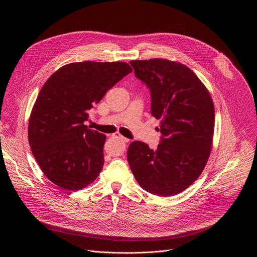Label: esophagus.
I'll use <instances>...</instances> for the list:
<instances>
[{"label":"esophagus","instance_id":"obj_1","mask_svg":"<svg viewBox=\"0 0 257 257\" xmlns=\"http://www.w3.org/2000/svg\"><path fill=\"white\" fill-rule=\"evenodd\" d=\"M113 136H114V137H116V138H118V139H120V140H122L123 142H126V143H127V142H129V139H128V138H126V137L122 136V135H121L120 133H118V132H117V133H115V134H113Z\"/></svg>","mask_w":257,"mask_h":257}]
</instances>
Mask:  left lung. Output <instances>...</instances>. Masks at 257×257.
Wrapping results in <instances>:
<instances>
[{
    "label": "left lung",
    "mask_w": 257,
    "mask_h": 257,
    "mask_svg": "<svg viewBox=\"0 0 257 257\" xmlns=\"http://www.w3.org/2000/svg\"><path fill=\"white\" fill-rule=\"evenodd\" d=\"M135 76L151 91L152 115L161 120L157 150L130 143L127 160L138 184L159 196L188 188L208 160L214 129V107L199 78L181 63L151 59L131 61Z\"/></svg>",
    "instance_id": "1"
}]
</instances>
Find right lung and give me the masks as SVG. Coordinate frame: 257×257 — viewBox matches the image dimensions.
I'll return each instance as SVG.
<instances>
[{
    "label": "right lung",
    "mask_w": 257,
    "mask_h": 257,
    "mask_svg": "<svg viewBox=\"0 0 257 257\" xmlns=\"http://www.w3.org/2000/svg\"><path fill=\"white\" fill-rule=\"evenodd\" d=\"M131 72L125 62L71 63L44 84L30 114L28 141L54 184L80 190L97 178L104 163L105 135L84 122L89 109Z\"/></svg>",
    "instance_id": "obj_1"
}]
</instances>
